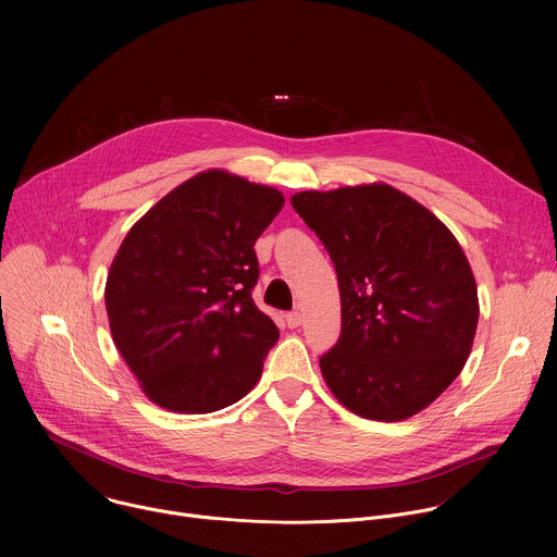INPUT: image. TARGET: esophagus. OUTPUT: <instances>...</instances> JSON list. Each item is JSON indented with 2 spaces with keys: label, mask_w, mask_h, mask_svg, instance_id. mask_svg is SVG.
<instances>
[{
  "label": "esophagus",
  "mask_w": 557,
  "mask_h": 557,
  "mask_svg": "<svg viewBox=\"0 0 557 557\" xmlns=\"http://www.w3.org/2000/svg\"><path fill=\"white\" fill-rule=\"evenodd\" d=\"M301 322H304V314H301L299 310H295V312H288V314H286V324H288V329H299V326H301Z\"/></svg>",
  "instance_id": "esophagus-1"
}]
</instances>
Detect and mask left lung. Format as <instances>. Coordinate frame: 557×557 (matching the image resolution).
<instances>
[{
    "label": "left lung",
    "mask_w": 557,
    "mask_h": 557,
    "mask_svg": "<svg viewBox=\"0 0 557 557\" xmlns=\"http://www.w3.org/2000/svg\"><path fill=\"white\" fill-rule=\"evenodd\" d=\"M293 209L339 280L342 335L320 357L350 412L404 421L460 374L479 326V290L451 231L383 183L299 191Z\"/></svg>",
    "instance_id": "left-lung-1"
}]
</instances>
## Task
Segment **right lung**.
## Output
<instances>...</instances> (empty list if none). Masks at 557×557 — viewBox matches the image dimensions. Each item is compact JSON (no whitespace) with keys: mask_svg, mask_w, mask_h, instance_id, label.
Returning <instances> with one entry per match:
<instances>
[{"mask_svg":"<svg viewBox=\"0 0 557 557\" xmlns=\"http://www.w3.org/2000/svg\"><path fill=\"white\" fill-rule=\"evenodd\" d=\"M282 205L273 187L209 170L125 235L106 308L121 357L156 406L207 414L258 383L280 331L251 297L253 247Z\"/></svg>","mask_w":557,"mask_h":557,"instance_id":"1","label":"right lung"}]
</instances>
